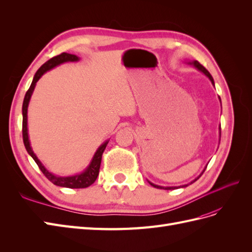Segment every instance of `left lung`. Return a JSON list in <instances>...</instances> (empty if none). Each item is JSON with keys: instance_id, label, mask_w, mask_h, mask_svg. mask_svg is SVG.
Segmentation results:
<instances>
[{"instance_id": "8db88e82", "label": "left lung", "mask_w": 252, "mask_h": 252, "mask_svg": "<svg viewBox=\"0 0 252 252\" xmlns=\"http://www.w3.org/2000/svg\"><path fill=\"white\" fill-rule=\"evenodd\" d=\"M188 64H190V65H193L195 68H196V69H199L200 71H202L205 75H207V77L209 78V80L211 81V83H212V85L213 86H215V81H213V78L211 77V74L209 73V71L207 70V69H206V68L203 66V65H201L199 62H197V61H192V62H188ZM219 98H220V96H219ZM206 167H207V166H206ZM206 169V168H205ZM205 169L203 170V172L205 171ZM203 172L200 174V177H201V175L203 174ZM200 177H197L195 180H193L191 183H190V184H192V183L193 182H195L197 179H199ZM149 182V181H148ZM149 184L151 185V186H154V187H156V188H158V189H165V190H171V189H174V188H180L181 186H179V187H163V186H158V185H156V184H154V183H151V182H149ZM186 186H188V184L187 185H183L182 187H186Z\"/></svg>"}]
</instances>
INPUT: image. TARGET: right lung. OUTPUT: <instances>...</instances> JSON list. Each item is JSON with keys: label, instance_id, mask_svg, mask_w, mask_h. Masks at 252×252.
Segmentation results:
<instances>
[{"label": "right lung", "instance_id": "obj_1", "mask_svg": "<svg viewBox=\"0 0 252 252\" xmlns=\"http://www.w3.org/2000/svg\"><path fill=\"white\" fill-rule=\"evenodd\" d=\"M79 60L80 59L77 56L70 55V53L63 52V53H61V55H59L57 57L51 58L50 60L47 61L46 63L43 64L39 68V70H37L34 74L32 85H30L29 89L27 90V93L25 94L24 102H23V107H22V113H23V128H22L23 142H24V145H25V148H26L27 152L34 159V162L36 163L37 166H39V168L44 173L45 177H46L51 183H53V184L57 185V186L67 187V188H86V187H89L91 184H94V183L96 180V178H97V175H98V171H100L102 155H103V152H104L106 146H107V144H108L109 141L104 142L101 145V146L97 148L93 159H91L89 166L82 173H79L77 175H71V177H59V175H55V174H52L51 172H49L46 168H45L44 165L40 162V159L37 158L36 156L34 155V152L32 149V146H30V142H29V138H28V129H27V108H28L30 97H32V94L33 90H34L35 84H36L37 81L40 80V78L45 72L52 69V68H55L56 66L62 64V63L77 62V61H79Z\"/></svg>", "mask_w": 252, "mask_h": 252}]
</instances>
